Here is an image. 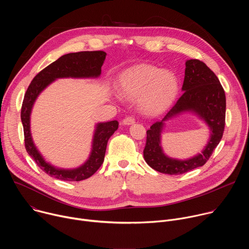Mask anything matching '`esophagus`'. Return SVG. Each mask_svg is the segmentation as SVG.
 I'll return each mask as SVG.
<instances>
[{
	"label": "esophagus",
	"instance_id": "1",
	"mask_svg": "<svg viewBox=\"0 0 249 249\" xmlns=\"http://www.w3.org/2000/svg\"><path fill=\"white\" fill-rule=\"evenodd\" d=\"M134 123H135V119H134L133 117H131V116L126 117V118L122 121V124H123V125H132V124H134Z\"/></svg>",
	"mask_w": 249,
	"mask_h": 249
}]
</instances>
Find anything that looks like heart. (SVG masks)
Wrapping results in <instances>:
<instances>
[{
	"mask_svg": "<svg viewBox=\"0 0 249 249\" xmlns=\"http://www.w3.org/2000/svg\"><path fill=\"white\" fill-rule=\"evenodd\" d=\"M119 90L129 99H138L141 111L158 115L167 109L177 96L178 80L170 71L139 64L126 70L119 78Z\"/></svg>",
	"mask_w": 249,
	"mask_h": 249,
	"instance_id": "b5f03b06",
	"label": "heart"
}]
</instances>
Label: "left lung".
Masks as SVG:
<instances>
[{
	"label": "left lung",
	"mask_w": 249,
	"mask_h": 249,
	"mask_svg": "<svg viewBox=\"0 0 249 249\" xmlns=\"http://www.w3.org/2000/svg\"><path fill=\"white\" fill-rule=\"evenodd\" d=\"M185 66L183 93L166 115L147 131L144 149L146 162L155 170L170 175L185 173L204 165L219 145L226 122V94L217 76L197 59L187 60ZM186 112L195 114L206 123L210 129V138L200 154L186 160L173 159L162 150L161 133L166 121Z\"/></svg>",
	"instance_id": "left-lung-1"
}]
</instances>
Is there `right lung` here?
<instances>
[{
    "mask_svg": "<svg viewBox=\"0 0 249 249\" xmlns=\"http://www.w3.org/2000/svg\"><path fill=\"white\" fill-rule=\"evenodd\" d=\"M106 53L103 51H83L63 55L34 77L22 101L20 118L24 132V144L28 155L48 175L65 181H81L89 178L101 166L109 138L118 129V121L100 122L95 125L91 151L89 159L76 168H59L47 162L35 146L30 131V115L35 100L55 80L63 78L95 79L101 74Z\"/></svg>",
    "mask_w": 249,
    "mask_h": 249,
    "instance_id": "obj_1",
    "label": "right lung"
}]
</instances>
